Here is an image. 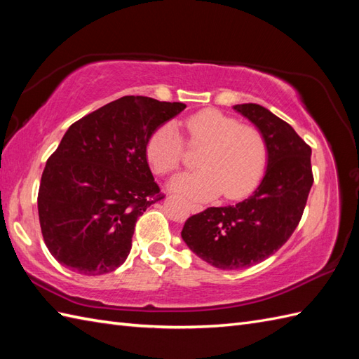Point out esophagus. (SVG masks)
Instances as JSON below:
<instances>
[{
  "instance_id": "34e87169",
  "label": "esophagus",
  "mask_w": 359,
  "mask_h": 359,
  "mask_svg": "<svg viewBox=\"0 0 359 359\" xmlns=\"http://www.w3.org/2000/svg\"><path fill=\"white\" fill-rule=\"evenodd\" d=\"M189 209H190V212L196 213V212H201L203 210V205L201 204H196V203H189Z\"/></svg>"
}]
</instances>
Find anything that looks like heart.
<instances>
[{"label":"heart","instance_id":"b5f03b06","mask_svg":"<svg viewBox=\"0 0 359 359\" xmlns=\"http://www.w3.org/2000/svg\"><path fill=\"white\" fill-rule=\"evenodd\" d=\"M190 147H203L196 163L200 170L173 178L177 192L207 200L218 194L227 200L241 198L258 184L267 161L264 137L252 126L215 109H205L182 121ZM147 161L158 175L180 169L184 158V140L175 123H165L150 135L146 146Z\"/></svg>","mask_w":359,"mask_h":359}]
</instances>
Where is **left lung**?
I'll return each instance as SVG.
<instances>
[{
  "label": "left lung",
  "mask_w": 359,
  "mask_h": 359,
  "mask_svg": "<svg viewBox=\"0 0 359 359\" xmlns=\"http://www.w3.org/2000/svg\"><path fill=\"white\" fill-rule=\"evenodd\" d=\"M233 109L264 137V178L247 200L192 215L181 232L190 250L222 270L255 266L281 249L298 227L313 184L312 149L290 124L252 102Z\"/></svg>",
  "instance_id": "8db88e82"
}]
</instances>
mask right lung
<instances>
[{
  "label": "right lung",
  "instance_id": "add662e5",
  "mask_svg": "<svg viewBox=\"0 0 359 359\" xmlns=\"http://www.w3.org/2000/svg\"><path fill=\"white\" fill-rule=\"evenodd\" d=\"M184 109L129 95L69 127L38 190L41 233L60 264L95 276L129 257L138 218L165 196L149 169L147 141Z\"/></svg>",
  "mask_w": 359,
  "mask_h": 359
}]
</instances>
